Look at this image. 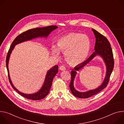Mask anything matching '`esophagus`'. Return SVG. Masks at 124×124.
I'll return each instance as SVG.
<instances>
[{
    "label": "esophagus",
    "instance_id": "1",
    "mask_svg": "<svg viewBox=\"0 0 124 124\" xmlns=\"http://www.w3.org/2000/svg\"><path fill=\"white\" fill-rule=\"evenodd\" d=\"M59 68H60V70H62V71H63V70H66L65 67L64 66H63V65L60 66V67Z\"/></svg>",
    "mask_w": 124,
    "mask_h": 124
}]
</instances>
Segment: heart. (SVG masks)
<instances>
[{"label": "heart", "mask_w": 124, "mask_h": 124, "mask_svg": "<svg viewBox=\"0 0 124 124\" xmlns=\"http://www.w3.org/2000/svg\"><path fill=\"white\" fill-rule=\"evenodd\" d=\"M90 47V40L87 35L71 32L60 37L57 40V46H52V52L57 56H60L59 51L63 53L66 62L76 65L85 61Z\"/></svg>", "instance_id": "obj_1"}]
</instances>
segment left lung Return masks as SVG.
<instances>
[{
	"label": "left lung",
	"instance_id": "obj_1",
	"mask_svg": "<svg viewBox=\"0 0 124 124\" xmlns=\"http://www.w3.org/2000/svg\"><path fill=\"white\" fill-rule=\"evenodd\" d=\"M95 37V43L94 46V52L91 56L84 62L74 67L73 70L71 71V81L70 84V88L72 93L75 96L81 99H87L98 93L107 85L110 77L114 68V58L112 50L111 45L107 39L103 35L99 33L94 29H92ZM97 55H100L104 60L107 66V74L105 80L102 84L97 89L90 90L85 92H80L75 90L73 86L74 78L77 71L83 68L91 60Z\"/></svg>",
	"mask_w": 124,
	"mask_h": 124
}]
</instances>
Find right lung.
Returning a JSON list of instances; mask_svg holds the SVG:
<instances>
[{"label":"right lung","instance_id":"right-lung-1","mask_svg":"<svg viewBox=\"0 0 124 124\" xmlns=\"http://www.w3.org/2000/svg\"><path fill=\"white\" fill-rule=\"evenodd\" d=\"M57 28H58V26L56 25H50L46 27H42V28L41 27H38V28L36 27V28L29 30L19 35L14 39V40L13 41V42H12L10 46L6 60V65L8 71L9 80L12 88L25 98L33 101H36L43 99L45 97H46L47 95L49 93L50 90L51 88L53 79L54 76L56 75V74L58 72L59 66L57 65H54L48 71L46 74L43 85L38 92L33 94H25L20 92L14 86L10 79L8 69V62L11 52L14 48L15 46L17 44L24 42V41L31 40L32 39H34L39 37H46L53 31L56 30Z\"/></svg>","mask_w":124,"mask_h":124}]
</instances>
